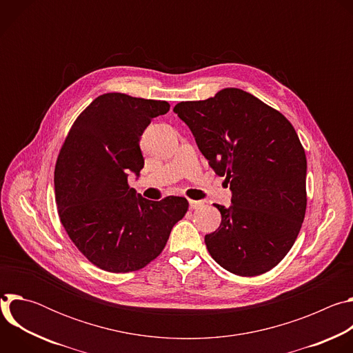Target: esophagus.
<instances>
[{
  "label": "esophagus",
  "instance_id": "obj_1",
  "mask_svg": "<svg viewBox=\"0 0 353 353\" xmlns=\"http://www.w3.org/2000/svg\"><path fill=\"white\" fill-rule=\"evenodd\" d=\"M188 204H190V208H191V210H199L201 207L204 205L203 201H195V199H190Z\"/></svg>",
  "mask_w": 353,
  "mask_h": 353
}]
</instances>
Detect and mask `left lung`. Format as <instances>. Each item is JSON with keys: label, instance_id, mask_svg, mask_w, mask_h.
Instances as JSON below:
<instances>
[{"label": "left lung", "instance_id": "1", "mask_svg": "<svg viewBox=\"0 0 353 353\" xmlns=\"http://www.w3.org/2000/svg\"><path fill=\"white\" fill-rule=\"evenodd\" d=\"M173 112L191 130L198 149L232 190V205L215 204L221 226L205 236L211 257L240 276L278 265L303 223L306 154L289 120L237 88Z\"/></svg>", "mask_w": 353, "mask_h": 353}]
</instances>
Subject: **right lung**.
I'll return each instance as SVG.
<instances>
[{"label":"right lung","instance_id":"1","mask_svg":"<svg viewBox=\"0 0 353 353\" xmlns=\"http://www.w3.org/2000/svg\"><path fill=\"white\" fill-rule=\"evenodd\" d=\"M165 100L105 93L74 121L54 170L60 221L72 243L108 272L138 271L165 248L185 215L184 196L149 201L128 185L139 174V139L150 120L166 114Z\"/></svg>","mask_w":353,"mask_h":353}]
</instances>
